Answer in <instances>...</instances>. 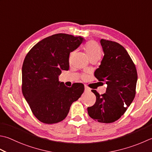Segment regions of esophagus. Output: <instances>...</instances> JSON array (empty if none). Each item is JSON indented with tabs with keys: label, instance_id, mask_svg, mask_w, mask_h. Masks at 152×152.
<instances>
[{
	"label": "esophagus",
	"instance_id": "34e87169",
	"mask_svg": "<svg viewBox=\"0 0 152 152\" xmlns=\"http://www.w3.org/2000/svg\"><path fill=\"white\" fill-rule=\"evenodd\" d=\"M85 92H90L91 91V89L90 88H88L87 86H85Z\"/></svg>",
	"mask_w": 152,
	"mask_h": 152
}]
</instances>
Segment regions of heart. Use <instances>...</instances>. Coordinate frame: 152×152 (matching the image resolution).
<instances>
[{
    "label": "heart",
    "mask_w": 152,
    "mask_h": 152,
    "mask_svg": "<svg viewBox=\"0 0 152 152\" xmlns=\"http://www.w3.org/2000/svg\"><path fill=\"white\" fill-rule=\"evenodd\" d=\"M84 49L90 60H92V59L99 60L102 55V49L99 44L94 41H90L86 43L84 46ZM72 54L73 53H71L70 55Z\"/></svg>",
    "instance_id": "obj_1"
}]
</instances>
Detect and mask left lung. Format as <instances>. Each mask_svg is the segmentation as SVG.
Instances as JSON below:
<instances>
[{
	"mask_svg": "<svg viewBox=\"0 0 152 152\" xmlns=\"http://www.w3.org/2000/svg\"><path fill=\"white\" fill-rule=\"evenodd\" d=\"M100 43L104 56L94 76L107 87L103 95L91 90L96 95V102L88 107V113L95 121L111 123L121 118L134 100L137 71L129 53L121 45L103 39Z\"/></svg>",
	"mask_w": 152,
	"mask_h": 152,
	"instance_id": "1",
	"label": "left lung"
}]
</instances>
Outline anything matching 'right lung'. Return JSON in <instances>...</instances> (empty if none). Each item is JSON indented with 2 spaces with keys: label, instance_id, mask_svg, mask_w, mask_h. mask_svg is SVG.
Masks as SVG:
<instances>
[{
  "label": "right lung",
  "instance_id": "add662e5",
  "mask_svg": "<svg viewBox=\"0 0 152 152\" xmlns=\"http://www.w3.org/2000/svg\"><path fill=\"white\" fill-rule=\"evenodd\" d=\"M84 39L58 34L32 47L22 66V94L37 119L46 124L64 120L72 103L84 91L81 83L68 88L58 81L62 70L69 69V55Z\"/></svg>",
  "mask_w": 152,
  "mask_h": 152
}]
</instances>
